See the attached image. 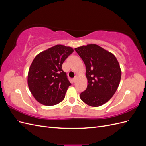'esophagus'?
Masks as SVG:
<instances>
[{
    "instance_id": "esophagus-1",
    "label": "esophagus",
    "mask_w": 146,
    "mask_h": 146,
    "mask_svg": "<svg viewBox=\"0 0 146 146\" xmlns=\"http://www.w3.org/2000/svg\"><path fill=\"white\" fill-rule=\"evenodd\" d=\"M76 80H77V77L76 76V77H75L72 79V81H73V82H74V83H75V82H76Z\"/></svg>"
}]
</instances>
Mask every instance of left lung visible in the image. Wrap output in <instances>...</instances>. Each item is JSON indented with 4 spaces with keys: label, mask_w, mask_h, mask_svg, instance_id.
<instances>
[{
    "label": "left lung",
    "mask_w": 146,
    "mask_h": 146,
    "mask_svg": "<svg viewBox=\"0 0 146 146\" xmlns=\"http://www.w3.org/2000/svg\"><path fill=\"white\" fill-rule=\"evenodd\" d=\"M75 50L85 64L88 80L80 99L91 107H99L116 92L121 78L120 65L112 53L94 44L78 47Z\"/></svg>",
    "instance_id": "obj_1"
}]
</instances>
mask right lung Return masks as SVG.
Masks as SVG:
<instances>
[{
  "mask_svg": "<svg viewBox=\"0 0 146 146\" xmlns=\"http://www.w3.org/2000/svg\"><path fill=\"white\" fill-rule=\"evenodd\" d=\"M73 52L72 47L58 44L35 56L29 70L27 83L38 102L51 106L64 99L71 83L62 69V64Z\"/></svg>",
  "mask_w": 146,
  "mask_h": 146,
  "instance_id": "1",
  "label": "right lung"
}]
</instances>
